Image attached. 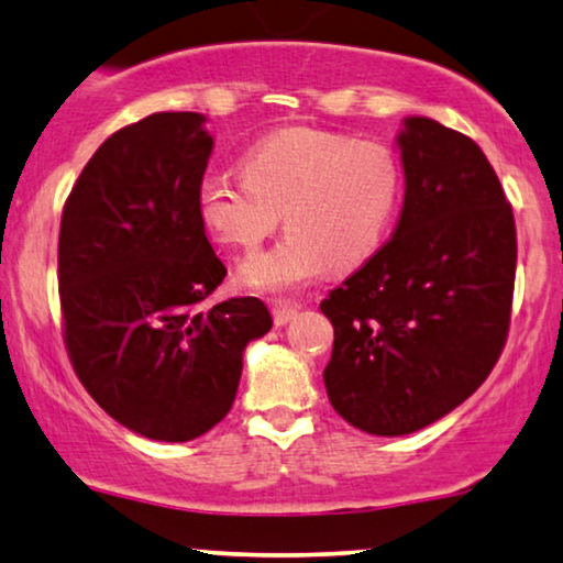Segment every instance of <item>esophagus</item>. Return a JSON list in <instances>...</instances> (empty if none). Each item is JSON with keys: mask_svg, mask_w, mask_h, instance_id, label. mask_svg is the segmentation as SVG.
Returning <instances> with one entry per match:
<instances>
[{"mask_svg": "<svg viewBox=\"0 0 563 563\" xmlns=\"http://www.w3.org/2000/svg\"><path fill=\"white\" fill-rule=\"evenodd\" d=\"M297 305H274V322L276 325H287V322H291L297 318Z\"/></svg>", "mask_w": 563, "mask_h": 563, "instance_id": "1", "label": "esophagus"}]
</instances>
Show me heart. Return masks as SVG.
Wrapping results in <instances>:
<instances>
[{"instance_id":"b5f03b06","label":"heart","mask_w":563,"mask_h":563,"mask_svg":"<svg viewBox=\"0 0 563 563\" xmlns=\"http://www.w3.org/2000/svg\"><path fill=\"white\" fill-rule=\"evenodd\" d=\"M243 179L207 174L197 212L214 241L256 251L284 218L282 243L245 261L241 282L272 295L330 266L353 272L391 233L405 195L402 161L387 143L325 128H282L251 145Z\"/></svg>"}]
</instances>
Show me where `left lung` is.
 Listing matches in <instances>:
<instances>
[{"mask_svg": "<svg viewBox=\"0 0 563 563\" xmlns=\"http://www.w3.org/2000/svg\"><path fill=\"white\" fill-rule=\"evenodd\" d=\"M405 205L395 235L330 289V405L372 435H405L472 397L510 330L512 205L479 145L428 118L399 135Z\"/></svg>", "mask_w": 563, "mask_h": 563, "instance_id": "left-lung-1", "label": "left lung"}]
</instances>
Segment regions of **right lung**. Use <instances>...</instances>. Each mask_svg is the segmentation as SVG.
I'll use <instances>...</instances> for the list:
<instances>
[{
    "label": "right lung",
    "instance_id": "right-lung-1",
    "mask_svg": "<svg viewBox=\"0 0 563 563\" xmlns=\"http://www.w3.org/2000/svg\"><path fill=\"white\" fill-rule=\"evenodd\" d=\"M197 112H156L99 145L60 214L64 343L102 410L153 441L184 443L233 407L243 349L268 307L207 310L228 268L197 212L212 137Z\"/></svg>",
    "mask_w": 563,
    "mask_h": 563
}]
</instances>
